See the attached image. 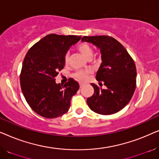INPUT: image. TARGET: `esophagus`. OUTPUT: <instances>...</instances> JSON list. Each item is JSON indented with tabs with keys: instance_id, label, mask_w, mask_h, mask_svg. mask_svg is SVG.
Returning <instances> with one entry per match:
<instances>
[{
	"instance_id": "obj_1",
	"label": "esophagus",
	"mask_w": 159,
	"mask_h": 159,
	"mask_svg": "<svg viewBox=\"0 0 159 159\" xmlns=\"http://www.w3.org/2000/svg\"><path fill=\"white\" fill-rule=\"evenodd\" d=\"M84 85V83H83V82H80V88H82V87H83Z\"/></svg>"
}]
</instances>
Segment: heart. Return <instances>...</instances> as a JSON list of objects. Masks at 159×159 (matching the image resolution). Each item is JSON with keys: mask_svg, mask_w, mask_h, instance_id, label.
Returning a JSON list of instances; mask_svg holds the SVG:
<instances>
[{"mask_svg": "<svg viewBox=\"0 0 159 159\" xmlns=\"http://www.w3.org/2000/svg\"><path fill=\"white\" fill-rule=\"evenodd\" d=\"M77 50L80 51V53L84 56L87 59H90L93 56V48L90 45L86 43H82L78 45ZM69 61L68 56H66L65 57V64H67ZM90 73L89 71H79L75 74V77L77 78L80 81H85L88 79V75Z\"/></svg>", "mask_w": 159, "mask_h": 159, "instance_id": "1", "label": "heart"}]
</instances>
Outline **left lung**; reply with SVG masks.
<instances>
[{"label": "left lung", "instance_id": "obj_1", "mask_svg": "<svg viewBox=\"0 0 159 159\" xmlns=\"http://www.w3.org/2000/svg\"><path fill=\"white\" fill-rule=\"evenodd\" d=\"M82 42L93 43L100 49L101 64L96 74L100 85L94 83V94L87 99L90 108L97 114L110 115L119 111L131 100L136 87L134 61L125 48L112 37L84 36Z\"/></svg>", "mask_w": 159, "mask_h": 159}]
</instances>
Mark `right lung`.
<instances>
[{"label": "right lung", "instance_id": "right-lung-1", "mask_svg": "<svg viewBox=\"0 0 159 159\" xmlns=\"http://www.w3.org/2000/svg\"><path fill=\"white\" fill-rule=\"evenodd\" d=\"M81 36L48 34L35 43L26 54L22 64L20 84L27 103L45 118H56L66 114L71 97L79 90L72 78L64 85L55 78L65 66V56Z\"/></svg>", "mask_w": 159, "mask_h": 159}]
</instances>
